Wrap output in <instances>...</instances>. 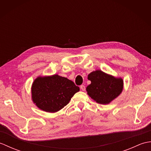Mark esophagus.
<instances>
[{"label":"esophagus","mask_w":151,"mask_h":151,"mask_svg":"<svg viewBox=\"0 0 151 151\" xmlns=\"http://www.w3.org/2000/svg\"><path fill=\"white\" fill-rule=\"evenodd\" d=\"M81 89H82V91H84L85 89H86V87H85V86H84V85H81Z\"/></svg>","instance_id":"obj_1"}]
</instances>
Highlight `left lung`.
<instances>
[{
    "mask_svg": "<svg viewBox=\"0 0 151 151\" xmlns=\"http://www.w3.org/2000/svg\"><path fill=\"white\" fill-rule=\"evenodd\" d=\"M88 79L91 81V84L87 86L86 91L99 104H109L123 90V79L115 78L101 70L91 72Z\"/></svg>",
    "mask_w": 151,
    "mask_h": 151,
    "instance_id": "left-lung-1",
    "label": "left lung"
}]
</instances>
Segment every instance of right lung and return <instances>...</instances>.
<instances>
[{
    "label": "right lung",
    "instance_id": "add662e5",
    "mask_svg": "<svg viewBox=\"0 0 151 151\" xmlns=\"http://www.w3.org/2000/svg\"><path fill=\"white\" fill-rule=\"evenodd\" d=\"M80 88L67 78L58 75L38 77L32 86V97L37 106L54 113L62 109Z\"/></svg>",
    "mask_w": 151,
    "mask_h": 151
}]
</instances>
